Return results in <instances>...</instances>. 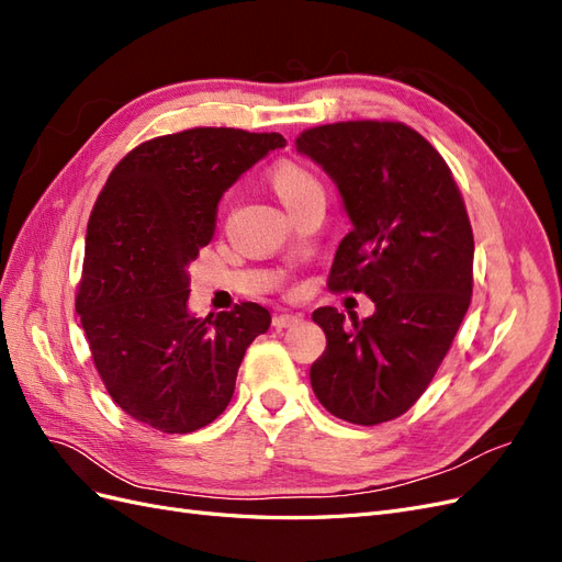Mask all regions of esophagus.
I'll return each mask as SVG.
<instances>
[{
	"instance_id": "esophagus-1",
	"label": "esophagus",
	"mask_w": 562,
	"mask_h": 562,
	"mask_svg": "<svg viewBox=\"0 0 562 562\" xmlns=\"http://www.w3.org/2000/svg\"><path fill=\"white\" fill-rule=\"evenodd\" d=\"M300 321H302L300 314H277L274 318H271L274 328H293V326H297Z\"/></svg>"
}]
</instances>
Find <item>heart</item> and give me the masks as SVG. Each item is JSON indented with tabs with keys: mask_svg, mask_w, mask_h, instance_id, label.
Segmentation results:
<instances>
[{
	"mask_svg": "<svg viewBox=\"0 0 562 562\" xmlns=\"http://www.w3.org/2000/svg\"><path fill=\"white\" fill-rule=\"evenodd\" d=\"M269 184L277 192L288 213H295L314 201L326 203V187L312 168L297 161H279L271 166Z\"/></svg>",
	"mask_w": 562,
	"mask_h": 562,
	"instance_id": "heart-1",
	"label": "heart"
}]
</instances>
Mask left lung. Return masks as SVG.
<instances>
[{
  "label": "left lung",
  "instance_id": "obj_1",
  "mask_svg": "<svg viewBox=\"0 0 562 562\" xmlns=\"http://www.w3.org/2000/svg\"><path fill=\"white\" fill-rule=\"evenodd\" d=\"M297 151L342 194L351 232L328 274L333 293H366L375 314H312L326 351L310 380L335 417L375 427L417 403L462 326L473 291V232L436 147L401 122H337L302 131Z\"/></svg>",
  "mask_w": 562,
  "mask_h": 562
}]
</instances>
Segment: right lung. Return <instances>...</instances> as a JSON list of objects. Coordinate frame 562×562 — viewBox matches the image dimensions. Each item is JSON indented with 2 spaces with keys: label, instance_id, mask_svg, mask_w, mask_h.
I'll return each mask as SVG.
<instances>
[{
  "label": "right lung",
  "instance_id": "obj_1",
  "mask_svg": "<svg viewBox=\"0 0 562 562\" xmlns=\"http://www.w3.org/2000/svg\"><path fill=\"white\" fill-rule=\"evenodd\" d=\"M281 133L199 126L133 147L98 194L75 310L112 401L161 434L223 415L244 353L269 328L255 302L196 318L190 267L215 234L217 203Z\"/></svg>",
  "mask_w": 562,
  "mask_h": 562
}]
</instances>
